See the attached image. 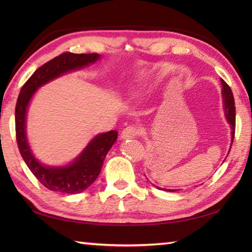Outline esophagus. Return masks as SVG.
Masks as SVG:
<instances>
[{"mask_svg":"<svg viewBox=\"0 0 252 252\" xmlns=\"http://www.w3.org/2000/svg\"><path fill=\"white\" fill-rule=\"evenodd\" d=\"M138 134H140V130H138L136 126H126V129H123L120 136H121L122 140H126V138L135 137Z\"/></svg>","mask_w":252,"mask_h":252,"instance_id":"1","label":"esophagus"}]
</instances>
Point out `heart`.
<instances>
[{"label":"heart","mask_w":252,"mask_h":252,"mask_svg":"<svg viewBox=\"0 0 252 252\" xmlns=\"http://www.w3.org/2000/svg\"><path fill=\"white\" fill-rule=\"evenodd\" d=\"M149 89V83L146 80H142V81L136 84V87L132 90L131 97L134 100H141L145 97Z\"/></svg>","instance_id":"obj_1"}]
</instances>
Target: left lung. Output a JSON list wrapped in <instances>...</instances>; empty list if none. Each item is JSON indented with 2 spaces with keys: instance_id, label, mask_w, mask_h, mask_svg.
<instances>
[{
  "instance_id": "obj_1",
  "label": "left lung",
  "mask_w": 252,
  "mask_h": 252,
  "mask_svg": "<svg viewBox=\"0 0 252 252\" xmlns=\"http://www.w3.org/2000/svg\"><path fill=\"white\" fill-rule=\"evenodd\" d=\"M222 82V101H223V109H224V115H225L226 120L228 122L229 126H231V137H232V143L234 141V135H235V101H234V96L232 93L231 88L228 87L226 82L224 80H221ZM232 143H231V147H232ZM231 147L228 149V153L231 151ZM227 157V156H226ZM226 159V158H225ZM157 189H161L160 187H157ZM168 191H175L179 189H165Z\"/></svg>"
}]
</instances>
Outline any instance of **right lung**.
<instances>
[{
  "label": "right lung",
  "mask_w": 252,
  "mask_h": 252,
  "mask_svg": "<svg viewBox=\"0 0 252 252\" xmlns=\"http://www.w3.org/2000/svg\"><path fill=\"white\" fill-rule=\"evenodd\" d=\"M100 60L99 54L63 53L37 68L18 96L15 109L16 140L21 157L35 178L46 189L63 194L82 192L94 183L100 173L104 159L117 141V131L95 135L83 151L66 165H47L35 158L27 138V112L36 90L63 74L80 70Z\"/></svg>",
  "instance_id": "1"
}]
</instances>
